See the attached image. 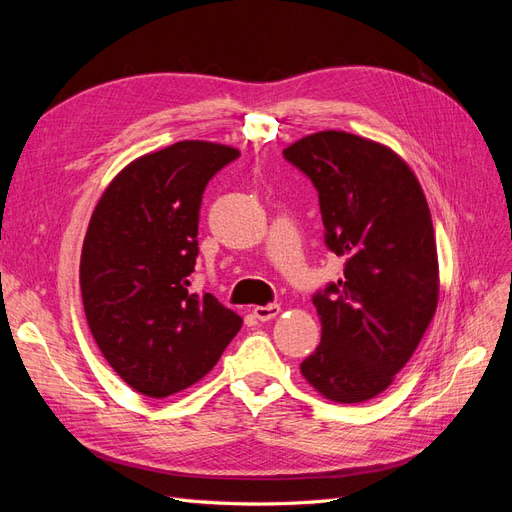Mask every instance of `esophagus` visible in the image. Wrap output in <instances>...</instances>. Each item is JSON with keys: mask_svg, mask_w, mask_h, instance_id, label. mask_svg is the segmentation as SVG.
<instances>
[{"mask_svg": "<svg viewBox=\"0 0 512 512\" xmlns=\"http://www.w3.org/2000/svg\"><path fill=\"white\" fill-rule=\"evenodd\" d=\"M280 312H282L280 305H256V307H254V316H256L258 320H262V322L275 318Z\"/></svg>", "mask_w": 512, "mask_h": 512, "instance_id": "34e87169", "label": "esophagus"}]
</instances>
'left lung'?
Here are the masks:
<instances>
[{
	"label": "left lung",
	"instance_id": "1",
	"mask_svg": "<svg viewBox=\"0 0 512 512\" xmlns=\"http://www.w3.org/2000/svg\"><path fill=\"white\" fill-rule=\"evenodd\" d=\"M284 158L318 190L324 243L344 277L314 294L320 346L303 378L337 404H361L391 386L436 314L440 277L421 183L397 153L342 130L309 134Z\"/></svg>",
	"mask_w": 512,
	"mask_h": 512
}]
</instances>
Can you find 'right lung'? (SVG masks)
Here are the masks:
<instances>
[{
    "instance_id": "add662e5",
    "label": "right lung",
    "mask_w": 512,
    "mask_h": 512,
    "mask_svg": "<svg viewBox=\"0 0 512 512\" xmlns=\"http://www.w3.org/2000/svg\"><path fill=\"white\" fill-rule=\"evenodd\" d=\"M239 149L181 141L136 158L108 183L81 254L87 324L119 378L168 397L213 369L241 316L190 290L198 211L209 179Z\"/></svg>"
}]
</instances>
